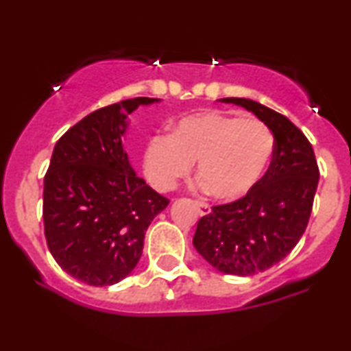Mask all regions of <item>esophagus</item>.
<instances>
[{
	"label": "esophagus",
	"instance_id": "1",
	"mask_svg": "<svg viewBox=\"0 0 351 351\" xmlns=\"http://www.w3.org/2000/svg\"><path fill=\"white\" fill-rule=\"evenodd\" d=\"M194 206H196L197 213H199L201 216H208V214L210 213L209 204H206V202H202V201H194Z\"/></svg>",
	"mask_w": 351,
	"mask_h": 351
}]
</instances>
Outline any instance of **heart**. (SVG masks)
<instances>
[{"label":"heart","mask_w":351,"mask_h":351,"mask_svg":"<svg viewBox=\"0 0 351 351\" xmlns=\"http://www.w3.org/2000/svg\"><path fill=\"white\" fill-rule=\"evenodd\" d=\"M274 152L265 122L221 111L183 117L168 135H155L143 152V171L158 191H170L197 162L196 176L209 196L235 201L258 183Z\"/></svg>","instance_id":"heart-1"}]
</instances>
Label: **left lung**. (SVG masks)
<instances>
[{
  "mask_svg": "<svg viewBox=\"0 0 351 351\" xmlns=\"http://www.w3.org/2000/svg\"><path fill=\"white\" fill-rule=\"evenodd\" d=\"M222 101L248 109L271 129L273 158L245 196L213 206L199 219L193 245L219 271L250 276L281 261L301 240L320 173L311 142L288 117L253 99Z\"/></svg>",
  "mask_w": 351,
  "mask_h": 351,
  "instance_id": "left-lung-1",
  "label": "left lung"
}]
</instances>
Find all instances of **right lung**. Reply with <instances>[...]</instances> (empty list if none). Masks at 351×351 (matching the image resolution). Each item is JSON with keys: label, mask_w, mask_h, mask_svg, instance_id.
Returning a JSON list of instances; mask_svg holds the SVG:
<instances>
[{"label": "right lung", "mask_w": 351, "mask_h": 351, "mask_svg": "<svg viewBox=\"0 0 351 351\" xmlns=\"http://www.w3.org/2000/svg\"><path fill=\"white\" fill-rule=\"evenodd\" d=\"M155 98L88 114L55 143L44 178V232L63 271L90 286L124 280L142 256L150 222L170 199L135 175L121 137L125 116Z\"/></svg>", "instance_id": "right-lung-1"}]
</instances>
